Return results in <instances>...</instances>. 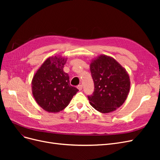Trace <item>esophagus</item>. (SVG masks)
<instances>
[{
  "mask_svg": "<svg viewBox=\"0 0 160 160\" xmlns=\"http://www.w3.org/2000/svg\"><path fill=\"white\" fill-rule=\"evenodd\" d=\"M77 89H78L79 91L82 90V89H83V85H79L78 86H77Z\"/></svg>",
  "mask_w": 160,
  "mask_h": 160,
  "instance_id": "esophagus-1",
  "label": "esophagus"
}]
</instances>
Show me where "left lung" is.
Masks as SVG:
<instances>
[{
  "label": "left lung",
  "mask_w": 160,
  "mask_h": 160,
  "mask_svg": "<svg viewBox=\"0 0 160 160\" xmlns=\"http://www.w3.org/2000/svg\"><path fill=\"white\" fill-rule=\"evenodd\" d=\"M90 71L94 81L90 105L102 113H108L122 106L129 93L130 79L125 68L113 57L100 55L91 61Z\"/></svg>",
  "instance_id": "1"
}]
</instances>
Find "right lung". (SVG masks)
Wrapping results in <instances>:
<instances>
[{"instance_id": "obj_1", "label": "right lung", "mask_w": 160, "mask_h": 160, "mask_svg": "<svg viewBox=\"0 0 160 160\" xmlns=\"http://www.w3.org/2000/svg\"><path fill=\"white\" fill-rule=\"evenodd\" d=\"M67 58L51 56L44 61L32 79V93L37 103L49 113H58L70 103L79 90L69 83L63 67Z\"/></svg>"}]
</instances>
